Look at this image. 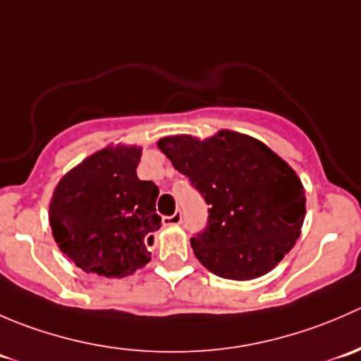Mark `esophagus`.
<instances>
[{
    "instance_id": "esophagus-1",
    "label": "esophagus",
    "mask_w": 361,
    "mask_h": 361,
    "mask_svg": "<svg viewBox=\"0 0 361 361\" xmlns=\"http://www.w3.org/2000/svg\"><path fill=\"white\" fill-rule=\"evenodd\" d=\"M162 221L164 225H180L181 221H183V214H181V211H176V213L171 214V216H164Z\"/></svg>"
}]
</instances>
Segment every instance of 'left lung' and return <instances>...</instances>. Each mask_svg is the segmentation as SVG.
Segmentation results:
<instances>
[{"instance_id": "1", "label": "left lung", "mask_w": 361, "mask_h": 361, "mask_svg": "<svg viewBox=\"0 0 361 361\" xmlns=\"http://www.w3.org/2000/svg\"><path fill=\"white\" fill-rule=\"evenodd\" d=\"M157 147L207 202L204 231L190 239L207 271L248 281L293 248L305 216L300 178L262 141L234 130L207 140L167 136Z\"/></svg>"}]
</instances>
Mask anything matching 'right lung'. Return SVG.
<instances>
[{
    "mask_svg": "<svg viewBox=\"0 0 361 361\" xmlns=\"http://www.w3.org/2000/svg\"><path fill=\"white\" fill-rule=\"evenodd\" d=\"M140 147H108L61 178L49 220L57 246L76 267L126 278L150 262L147 245L160 228L159 187L141 181Z\"/></svg>",
    "mask_w": 361,
    "mask_h": 361,
    "instance_id": "add662e5",
    "label": "right lung"
}]
</instances>
